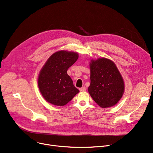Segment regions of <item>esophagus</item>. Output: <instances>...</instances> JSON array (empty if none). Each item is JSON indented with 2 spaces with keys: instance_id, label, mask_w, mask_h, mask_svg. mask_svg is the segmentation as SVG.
Wrapping results in <instances>:
<instances>
[{
  "instance_id": "1",
  "label": "esophagus",
  "mask_w": 153,
  "mask_h": 153,
  "mask_svg": "<svg viewBox=\"0 0 153 153\" xmlns=\"http://www.w3.org/2000/svg\"><path fill=\"white\" fill-rule=\"evenodd\" d=\"M79 90H80V91H81V92L85 91V90H86V87H81V88H80Z\"/></svg>"
}]
</instances>
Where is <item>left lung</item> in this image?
Here are the masks:
<instances>
[{
    "label": "left lung",
    "mask_w": 153,
    "mask_h": 153,
    "mask_svg": "<svg viewBox=\"0 0 153 153\" xmlns=\"http://www.w3.org/2000/svg\"><path fill=\"white\" fill-rule=\"evenodd\" d=\"M91 84L88 92L102 108L114 106L122 99L125 91L123 79L116 64L111 60L102 58L91 59Z\"/></svg>",
    "instance_id": "left-lung-1"
}]
</instances>
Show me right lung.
<instances>
[{
    "label": "right lung",
    "mask_w": 153,
    "mask_h": 153,
    "mask_svg": "<svg viewBox=\"0 0 153 153\" xmlns=\"http://www.w3.org/2000/svg\"><path fill=\"white\" fill-rule=\"evenodd\" d=\"M76 52L58 51L48 59L39 72L38 85L43 98L54 105L64 106L79 91L67 71L78 59Z\"/></svg>",
    "instance_id": "right-lung-1"
}]
</instances>
